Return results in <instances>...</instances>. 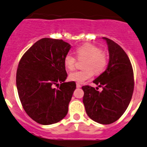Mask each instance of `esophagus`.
Instances as JSON below:
<instances>
[{
  "label": "esophagus",
  "mask_w": 147,
  "mask_h": 147,
  "mask_svg": "<svg viewBox=\"0 0 147 147\" xmlns=\"http://www.w3.org/2000/svg\"><path fill=\"white\" fill-rule=\"evenodd\" d=\"M81 87H82V86H81L79 84L77 83V88H81Z\"/></svg>",
  "instance_id": "1"
}]
</instances>
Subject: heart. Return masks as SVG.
<instances>
[{"label": "heart", "instance_id": "obj_1", "mask_svg": "<svg viewBox=\"0 0 147 147\" xmlns=\"http://www.w3.org/2000/svg\"><path fill=\"white\" fill-rule=\"evenodd\" d=\"M76 55L79 59H85L84 70L72 72L69 75V79L72 82L83 83L90 79L93 75H99L105 70L108 65V57L102 52L99 47L87 43L76 48ZM64 65L69 70H74L76 65V59L71 54H67L64 57Z\"/></svg>", "mask_w": 147, "mask_h": 147}]
</instances>
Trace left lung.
Masks as SVG:
<instances>
[{
  "label": "left lung",
  "instance_id": "left-lung-1",
  "mask_svg": "<svg viewBox=\"0 0 147 147\" xmlns=\"http://www.w3.org/2000/svg\"><path fill=\"white\" fill-rule=\"evenodd\" d=\"M108 44L109 62L106 70L93 81L102 88L99 92L90 86H82L83 103L88 117L102 124H110L124 114L134 90L133 70L129 57L117 43L103 37Z\"/></svg>",
  "mask_w": 147,
  "mask_h": 147
}]
</instances>
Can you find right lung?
Returning a JSON list of instances; mask_svg holds the SVG:
<instances>
[{
  "mask_svg": "<svg viewBox=\"0 0 147 147\" xmlns=\"http://www.w3.org/2000/svg\"><path fill=\"white\" fill-rule=\"evenodd\" d=\"M70 45L61 39L43 38L28 49L20 60L16 87L21 104L33 120L43 125L65 117L76 88L75 82H65L63 59ZM60 83V88L53 86Z\"/></svg>",
  "mask_w": 147,
  "mask_h": 147,
  "instance_id": "right-lung-1",
  "label": "right lung"
}]
</instances>
